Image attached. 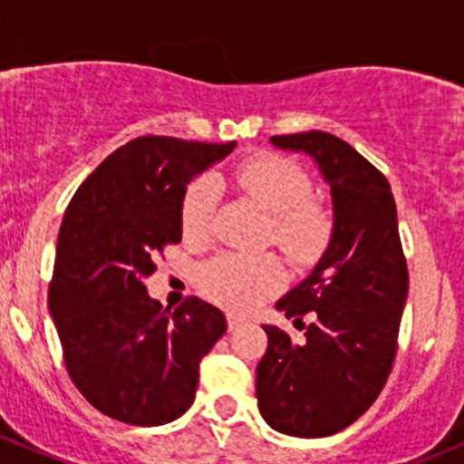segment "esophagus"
Here are the masks:
<instances>
[{
    "instance_id": "obj_1",
    "label": "esophagus",
    "mask_w": 464,
    "mask_h": 464,
    "mask_svg": "<svg viewBox=\"0 0 464 464\" xmlns=\"http://www.w3.org/2000/svg\"><path fill=\"white\" fill-rule=\"evenodd\" d=\"M227 323H228V330H237V327H242V324H245V318H240V315H228L227 318Z\"/></svg>"
}]
</instances>
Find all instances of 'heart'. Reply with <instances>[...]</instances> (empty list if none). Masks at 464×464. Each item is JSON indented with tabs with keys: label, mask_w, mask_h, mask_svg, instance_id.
<instances>
[{
	"label": "heart",
	"mask_w": 464,
	"mask_h": 464,
	"mask_svg": "<svg viewBox=\"0 0 464 464\" xmlns=\"http://www.w3.org/2000/svg\"><path fill=\"white\" fill-rule=\"evenodd\" d=\"M236 179L272 215V242L297 263H311L324 252L334 231L330 210L311 201L309 173L293 160L272 153L254 155L237 167ZM218 198L215 176H201L183 198V231L203 236ZM201 291L212 302L246 311L281 284V270L270 256L222 254L198 272Z\"/></svg>",
	"instance_id": "obj_1"
}]
</instances>
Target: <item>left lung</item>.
<instances>
[{
    "label": "left lung",
    "mask_w": 464,
    "mask_h": 464,
    "mask_svg": "<svg viewBox=\"0 0 464 464\" xmlns=\"http://www.w3.org/2000/svg\"><path fill=\"white\" fill-rule=\"evenodd\" d=\"M270 144L314 160L330 185L334 231L314 270L276 302L302 339L263 324L258 412L284 435L327 437L373 405L396 357L410 284L396 201L382 173L334 134H276Z\"/></svg>",
    "instance_id": "obj_1"
}]
</instances>
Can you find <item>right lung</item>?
I'll return each instance as SVG.
<instances>
[{
  "label": "right lung",
  "instance_id": "add662e5",
  "mask_svg": "<svg viewBox=\"0 0 464 464\" xmlns=\"http://www.w3.org/2000/svg\"><path fill=\"white\" fill-rule=\"evenodd\" d=\"M228 144L140 137L80 185L56 237L47 309L82 396L116 421L162 426L194 402L198 362L227 332L218 306L189 297L162 309L144 281L183 237V198Z\"/></svg>",
  "mask_w": 464,
  "mask_h": 464
}]
</instances>
